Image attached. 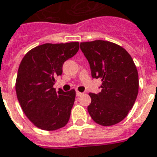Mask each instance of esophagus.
Returning <instances> with one entry per match:
<instances>
[{
  "label": "esophagus",
  "instance_id": "34e87169",
  "mask_svg": "<svg viewBox=\"0 0 157 157\" xmlns=\"http://www.w3.org/2000/svg\"><path fill=\"white\" fill-rule=\"evenodd\" d=\"M82 93H80V92H78V91H76V96L77 97H79V96H81V95H82Z\"/></svg>",
  "mask_w": 157,
  "mask_h": 157
}]
</instances>
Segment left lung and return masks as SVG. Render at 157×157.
I'll return each mask as SVG.
<instances>
[{
  "mask_svg": "<svg viewBox=\"0 0 157 157\" xmlns=\"http://www.w3.org/2000/svg\"><path fill=\"white\" fill-rule=\"evenodd\" d=\"M80 48L88 61L93 78H101V91L90 93L87 110L102 126H112L127 117L139 92V75L132 57L118 45L97 40L82 42Z\"/></svg>",
  "mask_w": 157,
  "mask_h": 157,
  "instance_id": "1",
  "label": "left lung"
}]
</instances>
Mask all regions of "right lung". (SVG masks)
<instances>
[{"label":"right lung","instance_id":"add662e5","mask_svg":"<svg viewBox=\"0 0 157 157\" xmlns=\"http://www.w3.org/2000/svg\"><path fill=\"white\" fill-rule=\"evenodd\" d=\"M79 42L40 45L22 59L17 71L16 93L23 111L37 128L54 131L67 124L75 91L58 92L55 78L63 73V63L76 54Z\"/></svg>","mask_w":157,"mask_h":157}]
</instances>
